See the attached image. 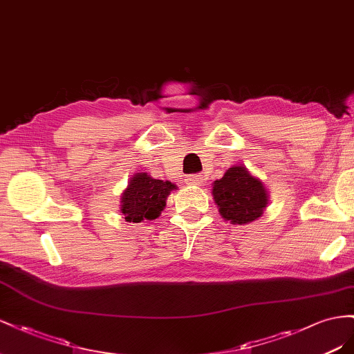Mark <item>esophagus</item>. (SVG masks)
Wrapping results in <instances>:
<instances>
[{"label":"esophagus","instance_id":"obj_1","mask_svg":"<svg viewBox=\"0 0 354 354\" xmlns=\"http://www.w3.org/2000/svg\"><path fill=\"white\" fill-rule=\"evenodd\" d=\"M203 180H205L203 175H189V176L187 178V184H188V185L200 187L201 184H203Z\"/></svg>","mask_w":354,"mask_h":354}]
</instances>
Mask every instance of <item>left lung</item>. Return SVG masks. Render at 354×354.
I'll return each mask as SVG.
<instances>
[{"instance_id": "1", "label": "left lung", "mask_w": 354, "mask_h": 354, "mask_svg": "<svg viewBox=\"0 0 354 354\" xmlns=\"http://www.w3.org/2000/svg\"><path fill=\"white\" fill-rule=\"evenodd\" d=\"M212 196L221 216L239 225L258 219L268 205L264 184L252 176L245 166L230 167L224 176L214 183Z\"/></svg>"}]
</instances>
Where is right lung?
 <instances>
[{"instance_id": "add662e5", "label": "right lung", "mask_w": 354, "mask_h": 354, "mask_svg": "<svg viewBox=\"0 0 354 354\" xmlns=\"http://www.w3.org/2000/svg\"><path fill=\"white\" fill-rule=\"evenodd\" d=\"M176 185L169 180L151 178L145 171L136 174L129 180V185L121 194V214L127 222L153 221L160 216L166 206L170 191Z\"/></svg>"}]
</instances>
